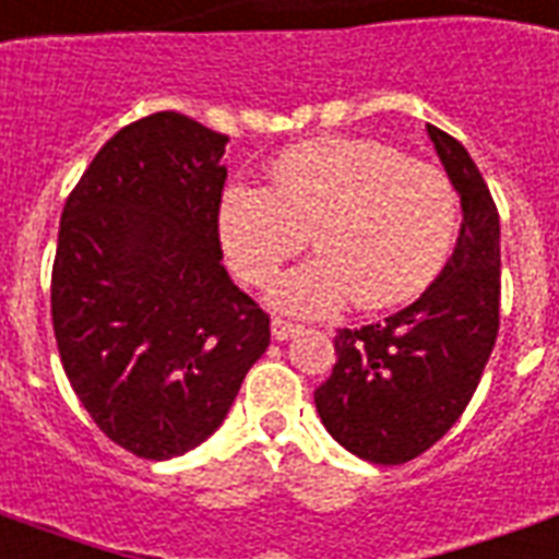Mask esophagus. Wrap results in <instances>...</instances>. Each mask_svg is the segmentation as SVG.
Returning <instances> with one entry per match:
<instances>
[{
    "mask_svg": "<svg viewBox=\"0 0 559 559\" xmlns=\"http://www.w3.org/2000/svg\"><path fill=\"white\" fill-rule=\"evenodd\" d=\"M301 325L296 322H287V320H272V337L275 341H290L293 334H299Z\"/></svg>",
    "mask_w": 559,
    "mask_h": 559,
    "instance_id": "1",
    "label": "esophagus"
}]
</instances>
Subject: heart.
Masks as SVG:
<instances>
[{"label":"heart","instance_id":"obj_1","mask_svg":"<svg viewBox=\"0 0 559 559\" xmlns=\"http://www.w3.org/2000/svg\"><path fill=\"white\" fill-rule=\"evenodd\" d=\"M269 301L296 317H325L353 296L364 311L394 308L427 287L453 251L459 195L438 165L406 159L370 139H313L287 147L263 186H227L218 237L251 287L275 278L308 246Z\"/></svg>","mask_w":559,"mask_h":559}]
</instances>
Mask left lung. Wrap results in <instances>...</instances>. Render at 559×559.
I'll return each mask as SVG.
<instances>
[{
    "instance_id": "8db88e82",
    "label": "left lung",
    "mask_w": 559,
    "mask_h": 559,
    "mask_svg": "<svg viewBox=\"0 0 559 559\" xmlns=\"http://www.w3.org/2000/svg\"><path fill=\"white\" fill-rule=\"evenodd\" d=\"M462 201L453 258L384 322L337 329L332 376L313 391L322 427L355 456L403 465L444 436L477 391L500 325V218L474 159L429 123Z\"/></svg>"
}]
</instances>
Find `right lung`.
<instances>
[{
    "label": "right lung",
    "instance_id": "add662e5",
    "mask_svg": "<svg viewBox=\"0 0 559 559\" xmlns=\"http://www.w3.org/2000/svg\"><path fill=\"white\" fill-rule=\"evenodd\" d=\"M227 135L156 111L103 144L61 213L52 329L91 420L142 459L213 436L269 317L222 266Z\"/></svg>",
    "mask_w": 559,
    "mask_h": 559
}]
</instances>
